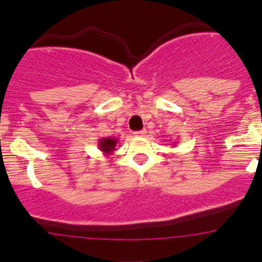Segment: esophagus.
Here are the masks:
<instances>
[{
    "label": "esophagus",
    "instance_id": "obj_1",
    "mask_svg": "<svg viewBox=\"0 0 262 262\" xmlns=\"http://www.w3.org/2000/svg\"><path fill=\"white\" fill-rule=\"evenodd\" d=\"M136 134L137 137H146L147 136V130L146 129H143V130H141V132H136Z\"/></svg>",
    "mask_w": 262,
    "mask_h": 262
}]
</instances>
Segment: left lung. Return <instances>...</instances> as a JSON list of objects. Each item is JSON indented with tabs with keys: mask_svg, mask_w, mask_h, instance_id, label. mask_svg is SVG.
Returning <instances> with one entry per match:
<instances>
[{
	"mask_svg": "<svg viewBox=\"0 0 262 262\" xmlns=\"http://www.w3.org/2000/svg\"><path fill=\"white\" fill-rule=\"evenodd\" d=\"M176 143V142H173V144H175Z\"/></svg>",
	"mask_w": 262,
	"mask_h": 262,
	"instance_id": "8db88e82",
	"label": "left lung"
}]
</instances>
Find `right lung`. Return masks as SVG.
Segmentation results:
<instances>
[{
    "mask_svg": "<svg viewBox=\"0 0 262 262\" xmlns=\"http://www.w3.org/2000/svg\"><path fill=\"white\" fill-rule=\"evenodd\" d=\"M116 144H118V139L113 138V137H102L101 139H99V149L104 153L105 156L113 155V152L115 150Z\"/></svg>",
    "mask_w": 262,
    "mask_h": 262,
    "instance_id": "1",
    "label": "right lung"
}]
</instances>
